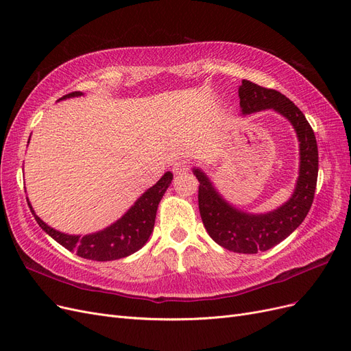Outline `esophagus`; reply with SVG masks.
<instances>
[{
    "label": "esophagus",
    "mask_w": 351,
    "mask_h": 351,
    "mask_svg": "<svg viewBox=\"0 0 351 351\" xmlns=\"http://www.w3.org/2000/svg\"><path fill=\"white\" fill-rule=\"evenodd\" d=\"M190 169V162L186 161V159H180L174 165H173V173L174 174H184Z\"/></svg>",
    "instance_id": "1"
}]
</instances>
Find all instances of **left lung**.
I'll use <instances>...</instances> for the list:
<instances>
[{
  "mask_svg": "<svg viewBox=\"0 0 351 351\" xmlns=\"http://www.w3.org/2000/svg\"><path fill=\"white\" fill-rule=\"evenodd\" d=\"M239 97L241 114L275 110L293 124L300 142V169L294 192L290 200L268 214H246L231 206L212 186L206 174L193 168L199 180V212L208 234L230 252L253 254L269 250L302 224L313 204L319 161L312 127L289 98L278 90L262 88L249 80L241 82Z\"/></svg>",
  "mask_w": 351,
  "mask_h": 351,
  "instance_id": "obj_1",
  "label": "left lung"
}]
</instances>
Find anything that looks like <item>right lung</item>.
I'll list each match as a JSON object with an SVG mask.
<instances>
[{
	"label": "right lung",
	"instance_id": "obj_1",
	"mask_svg": "<svg viewBox=\"0 0 351 351\" xmlns=\"http://www.w3.org/2000/svg\"><path fill=\"white\" fill-rule=\"evenodd\" d=\"M82 92H71L60 98H74L80 97ZM173 174L167 171L159 182L147 189L146 192L134 202V205L125 212V214L115 221L112 226L107 227L102 231L92 232L86 236H70L60 232L54 228L47 226L32 208L30 202L27 205L34 214L39 227L49 234L56 241H58L62 247L70 252H76L77 256L90 261H114L129 256V254L139 250L145 246V243L149 239L155 226V217L159 202H161L165 190L171 184Z\"/></svg>",
	"mask_w": 351,
	"mask_h": 351
}]
</instances>
